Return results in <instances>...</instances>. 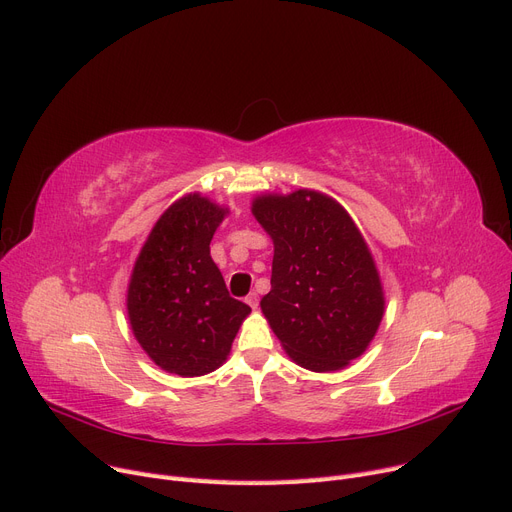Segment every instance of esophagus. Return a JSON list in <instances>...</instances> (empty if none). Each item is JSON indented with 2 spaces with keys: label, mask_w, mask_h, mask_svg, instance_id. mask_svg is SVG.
Returning a JSON list of instances; mask_svg holds the SVG:
<instances>
[{
  "label": "esophagus",
  "mask_w": 512,
  "mask_h": 512,
  "mask_svg": "<svg viewBox=\"0 0 512 512\" xmlns=\"http://www.w3.org/2000/svg\"><path fill=\"white\" fill-rule=\"evenodd\" d=\"M247 303H249L253 309H257V307H259V295H257V293H251V295L247 297Z\"/></svg>",
  "instance_id": "34e87169"
}]
</instances>
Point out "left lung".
<instances>
[{"mask_svg": "<svg viewBox=\"0 0 512 512\" xmlns=\"http://www.w3.org/2000/svg\"><path fill=\"white\" fill-rule=\"evenodd\" d=\"M251 211L274 242L265 320L301 368L343 370L368 349L385 314L362 232L335 198L309 188L259 194Z\"/></svg>", "mask_w": 512, "mask_h": 512, "instance_id": "1", "label": "left lung"}]
</instances>
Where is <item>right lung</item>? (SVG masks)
I'll return each mask as SVG.
<instances>
[{
    "instance_id": "1",
    "label": "right lung",
    "mask_w": 512,
    "mask_h": 512,
    "mask_svg": "<svg viewBox=\"0 0 512 512\" xmlns=\"http://www.w3.org/2000/svg\"><path fill=\"white\" fill-rule=\"evenodd\" d=\"M228 207L190 192L157 219L127 286V318L148 358L177 376H203L228 360L251 307L230 297L211 259Z\"/></svg>"
}]
</instances>
